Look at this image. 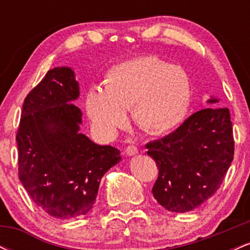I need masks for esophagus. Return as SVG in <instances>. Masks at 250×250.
Segmentation results:
<instances>
[{"label":"esophagus","instance_id":"esophagus-1","mask_svg":"<svg viewBox=\"0 0 250 250\" xmlns=\"http://www.w3.org/2000/svg\"><path fill=\"white\" fill-rule=\"evenodd\" d=\"M125 153L127 154V155H129V156H131V155H135V154L139 153V148H137L136 146L130 145V146H128L127 148H125Z\"/></svg>","mask_w":250,"mask_h":250}]
</instances>
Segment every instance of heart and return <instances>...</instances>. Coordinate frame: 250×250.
I'll use <instances>...</instances> for the list:
<instances>
[{
  "mask_svg": "<svg viewBox=\"0 0 250 250\" xmlns=\"http://www.w3.org/2000/svg\"><path fill=\"white\" fill-rule=\"evenodd\" d=\"M190 102L191 81L187 71L159 57L143 56L114 65L104 79V89L89 91L87 110L104 134H114L125 125V109L131 107L140 127L162 134L185 120Z\"/></svg>",
  "mask_w": 250,
  "mask_h": 250,
  "instance_id": "1",
  "label": "heart"
}]
</instances>
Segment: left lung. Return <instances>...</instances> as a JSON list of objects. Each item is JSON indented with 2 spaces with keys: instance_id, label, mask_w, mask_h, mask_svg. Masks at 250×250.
Instances as JSON below:
<instances>
[{
  "instance_id": "left-lung-1",
  "label": "left lung",
  "mask_w": 250,
  "mask_h": 250,
  "mask_svg": "<svg viewBox=\"0 0 250 250\" xmlns=\"http://www.w3.org/2000/svg\"><path fill=\"white\" fill-rule=\"evenodd\" d=\"M234 145L229 109L219 107L196 111L174 133L147 143V154L159 168L151 190L155 200L175 213L200 207L222 185Z\"/></svg>"
}]
</instances>
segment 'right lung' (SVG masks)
Masks as SVG:
<instances>
[{"label": "right lung", "mask_w": 250, "mask_h": 250, "mask_svg": "<svg viewBox=\"0 0 250 250\" xmlns=\"http://www.w3.org/2000/svg\"><path fill=\"white\" fill-rule=\"evenodd\" d=\"M80 95L68 67L48 70L24 99L16 134L19 179L48 215L71 219L93 208L102 176L120 162L119 149L79 133Z\"/></svg>", "instance_id": "add662e5"}]
</instances>
